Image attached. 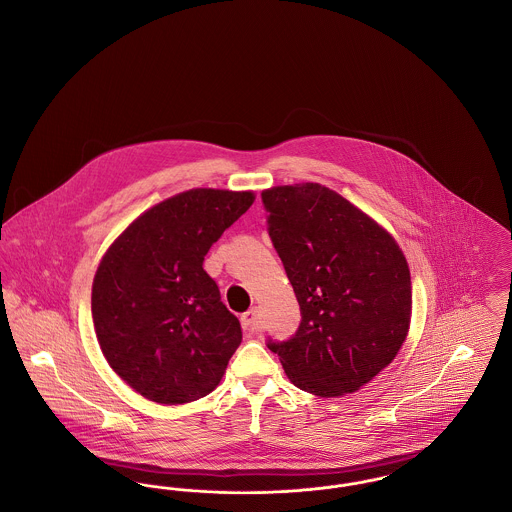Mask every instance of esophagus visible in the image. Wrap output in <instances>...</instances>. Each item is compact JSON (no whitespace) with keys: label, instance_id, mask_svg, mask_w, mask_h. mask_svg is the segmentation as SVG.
Returning <instances> with one entry per match:
<instances>
[{"label":"esophagus","instance_id":"esophagus-1","mask_svg":"<svg viewBox=\"0 0 512 512\" xmlns=\"http://www.w3.org/2000/svg\"><path fill=\"white\" fill-rule=\"evenodd\" d=\"M241 325H243L244 331L256 333L258 331V308H250L248 312H244L241 316Z\"/></svg>","mask_w":512,"mask_h":512}]
</instances>
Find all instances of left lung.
Listing matches in <instances>:
<instances>
[{"instance_id":"left-lung-1","label":"left lung","mask_w":512,"mask_h":512,"mask_svg":"<svg viewBox=\"0 0 512 512\" xmlns=\"http://www.w3.org/2000/svg\"><path fill=\"white\" fill-rule=\"evenodd\" d=\"M262 204L302 316L295 335L268 339V349L298 389L354 393L406 339L412 285L403 252L372 217L318 183L264 190Z\"/></svg>"}]
</instances>
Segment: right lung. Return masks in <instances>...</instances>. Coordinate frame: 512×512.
Segmentation results:
<instances>
[{"label":"right lung","instance_id":"add662e5","mask_svg":"<svg viewBox=\"0 0 512 512\" xmlns=\"http://www.w3.org/2000/svg\"><path fill=\"white\" fill-rule=\"evenodd\" d=\"M252 202V192H181L135 219L102 258L96 335L109 366L142 397L190 403L221 381L243 333L202 264Z\"/></svg>","mask_w":512,"mask_h":512}]
</instances>
